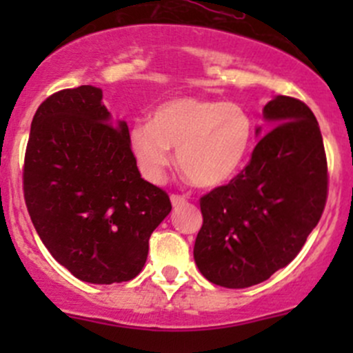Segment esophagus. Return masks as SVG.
Instances as JSON below:
<instances>
[{
  "label": "esophagus",
  "instance_id": "34e87169",
  "mask_svg": "<svg viewBox=\"0 0 353 353\" xmlns=\"http://www.w3.org/2000/svg\"><path fill=\"white\" fill-rule=\"evenodd\" d=\"M170 201H172L174 206H181L188 201V198L183 196V194H170Z\"/></svg>",
  "mask_w": 353,
  "mask_h": 353
}]
</instances>
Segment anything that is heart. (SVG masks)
Returning <instances> with one entry per match:
<instances>
[{
  "label": "heart",
  "instance_id": "obj_1",
  "mask_svg": "<svg viewBox=\"0 0 353 353\" xmlns=\"http://www.w3.org/2000/svg\"><path fill=\"white\" fill-rule=\"evenodd\" d=\"M252 140V121L234 102L181 97L165 102L150 121L130 131L138 167L152 183L162 181L177 148V165L198 188H216L232 179Z\"/></svg>",
  "mask_w": 353,
  "mask_h": 353
}]
</instances>
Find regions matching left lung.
I'll list each match as a JSON object with an SVG mask.
<instances>
[{
  "mask_svg": "<svg viewBox=\"0 0 353 353\" xmlns=\"http://www.w3.org/2000/svg\"><path fill=\"white\" fill-rule=\"evenodd\" d=\"M273 128L248 165L199 198L194 261L208 282L245 288L287 266L318 225L328 198L321 131L302 101L279 95L263 109Z\"/></svg>",
  "mask_w": 353,
  "mask_h": 353,
  "instance_id": "8db88e82",
  "label": "left lung"
}]
</instances>
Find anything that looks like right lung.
I'll list each match as a JSON object with an SVG mask.
<instances>
[{
  "label": "right lung",
  "mask_w": 353,
  "mask_h": 353,
  "mask_svg": "<svg viewBox=\"0 0 353 353\" xmlns=\"http://www.w3.org/2000/svg\"><path fill=\"white\" fill-rule=\"evenodd\" d=\"M28 215L52 258L88 283L134 279L170 198L141 177L124 121L112 126L92 85L49 95L23 162Z\"/></svg>",
  "instance_id": "1"
}]
</instances>
